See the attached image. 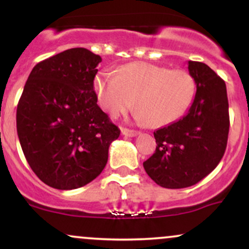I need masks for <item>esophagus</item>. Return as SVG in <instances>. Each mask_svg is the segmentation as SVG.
I'll return each instance as SVG.
<instances>
[{"instance_id":"34e87169","label":"esophagus","mask_w":249,"mask_h":249,"mask_svg":"<svg viewBox=\"0 0 249 249\" xmlns=\"http://www.w3.org/2000/svg\"><path fill=\"white\" fill-rule=\"evenodd\" d=\"M122 133L124 134L125 137H136L138 136L139 132L138 131H134V130H130V128H122Z\"/></svg>"}]
</instances>
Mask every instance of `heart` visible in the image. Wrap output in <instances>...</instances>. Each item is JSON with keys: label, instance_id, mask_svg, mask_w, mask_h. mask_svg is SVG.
I'll use <instances>...</instances> for the list:
<instances>
[{"label": "heart", "instance_id": "b5f03b06", "mask_svg": "<svg viewBox=\"0 0 249 249\" xmlns=\"http://www.w3.org/2000/svg\"><path fill=\"white\" fill-rule=\"evenodd\" d=\"M101 107L117 117L136 104V119L152 127L166 126L186 112L196 93L194 78L185 70L145 62L124 65L117 76L101 71L93 82Z\"/></svg>", "mask_w": 249, "mask_h": 249}]
</instances>
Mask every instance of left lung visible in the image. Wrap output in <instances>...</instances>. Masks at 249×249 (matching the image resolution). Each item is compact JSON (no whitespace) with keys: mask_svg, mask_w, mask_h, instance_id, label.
Returning <instances> with one entry per match:
<instances>
[{"mask_svg":"<svg viewBox=\"0 0 249 249\" xmlns=\"http://www.w3.org/2000/svg\"><path fill=\"white\" fill-rule=\"evenodd\" d=\"M196 92L187 115L154 131L157 147L142 166L165 188L196 185L218 166L227 146L230 115L226 84L208 65L188 61Z\"/></svg>","mask_w":249,"mask_h":249,"instance_id":"8db88e82","label":"left lung"}]
</instances>
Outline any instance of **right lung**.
I'll return each mask as SVG.
<instances>
[{
	"label": "right lung",
	"instance_id": "obj_1",
	"mask_svg": "<svg viewBox=\"0 0 249 249\" xmlns=\"http://www.w3.org/2000/svg\"><path fill=\"white\" fill-rule=\"evenodd\" d=\"M101 56L73 48L39 62L19 98L16 126L31 170L48 186L75 190L104 170L121 134L97 104Z\"/></svg>",
	"mask_w": 249,
	"mask_h": 249
}]
</instances>
